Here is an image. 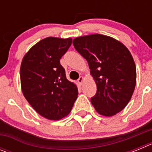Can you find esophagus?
<instances>
[{"mask_svg":"<svg viewBox=\"0 0 152 152\" xmlns=\"http://www.w3.org/2000/svg\"><path fill=\"white\" fill-rule=\"evenodd\" d=\"M84 77H83V76H80V77L78 78V80H77V82H78L80 84H82L83 81H84Z\"/></svg>","mask_w":152,"mask_h":152,"instance_id":"obj_1","label":"esophagus"}]
</instances>
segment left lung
Instances as JSON below:
<instances>
[{
    "label": "left lung",
    "mask_w": 152,
    "mask_h": 152,
    "mask_svg": "<svg viewBox=\"0 0 152 152\" xmlns=\"http://www.w3.org/2000/svg\"><path fill=\"white\" fill-rule=\"evenodd\" d=\"M75 49L87 60L96 84L91 99L96 112L113 116L122 111L133 94L136 68L129 50L110 36L91 34L73 40Z\"/></svg>",
    "instance_id": "left-lung-1"
}]
</instances>
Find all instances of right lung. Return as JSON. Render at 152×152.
I'll list each match as a JSON object with an SVG mask.
<instances>
[{
	"mask_svg": "<svg viewBox=\"0 0 152 152\" xmlns=\"http://www.w3.org/2000/svg\"><path fill=\"white\" fill-rule=\"evenodd\" d=\"M72 42V38L47 37L35 44L21 62L24 96L36 112L50 120L68 116L78 94L77 85L66 78L60 64Z\"/></svg>",
	"mask_w": 152,
	"mask_h": 152,
	"instance_id": "right-lung-1",
	"label": "right lung"
}]
</instances>
